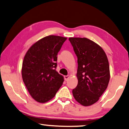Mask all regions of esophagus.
<instances>
[{
	"mask_svg": "<svg viewBox=\"0 0 129 129\" xmlns=\"http://www.w3.org/2000/svg\"><path fill=\"white\" fill-rule=\"evenodd\" d=\"M70 75H65V76H63L64 77V80L66 81H67L68 80V78H70Z\"/></svg>",
	"mask_w": 129,
	"mask_h": 129,
	"instance_id": "1",
	"label": "esophagus"
}]
</instances>
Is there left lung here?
<instances>
[{"instance_id": "left-lung-1", "label": "left lung", "mask_w": 129, "mask_h": 129, "mask_svg": "<svg viewBox=\"0 0 129 129\" xmlns=\"http://www.w3.org/2000/svg\"><path fill=\"white\" fill-rule=\"evenodd\" d=\"M78 58V84L73 94L77 102L90 106L99 101L107 88L110 68L107 56L100 46L86 38H69Z\"/></svg>"}]
</instances>
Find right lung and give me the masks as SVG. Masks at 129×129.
Listing matches in <instances>:
<instances>
[{"label":"right lung","instance_id":"obj_1","mask_svg":"<svg viewBox=\"0 0 129 129\" xmlns=\"http://www.w3.org/2000/svg\"><path fill=\"white\" fill-rule=\"evenodd\" d=\"M67 39L56 35L43 38L32 45L24 56L22 79L30 95L37 102L44 103L51 100L62 85L63 77L56 71V62Z\"/></svg>","mask_w":129,"mask_h":129}]
</instances>
